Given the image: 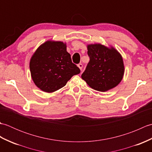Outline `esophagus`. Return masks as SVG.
Here are the masks:
<instances>
[{"label": "esophagus", "instance_id": "obj_1", "mask_svg": "<svg viewBox=\"0 0 152 152\" xmlns=\"http://www.w3.org/2000/svg\"><path fill=\"white\" fill-rule=\"evenodd\" d=\"M78 66L79 67V69L82 70V68H83V64H82V63H80V64H78Z\"/></svg>", "mask_w": 152, "mask_h": 152}]
</instances>
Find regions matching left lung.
<instances>
[{"instance_id":"obj_1","label":"left lung","mask_w":152,"mask_h":152,"mask_svg":"<svg viewBox=\"0 0 152 152\" xmlns=\"http://www.w3.org/2000/svg\"><path fill=\"white\" fill-rule=\"evenodd\" d=\"M88 50L90 60L82 78L92 89L101 92L117 86L124 74L121 55L114 48L100 44L88 45Z\"/></svg>"}]
</instances>
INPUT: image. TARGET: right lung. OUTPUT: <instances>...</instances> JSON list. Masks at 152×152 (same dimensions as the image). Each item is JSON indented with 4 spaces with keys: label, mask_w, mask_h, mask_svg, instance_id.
<instances>
[{
    "label": "right lung",
    "mask_w": 152,
    "mask_h": 152,
    "mask_svg": "<svg viewBox=\"0 0 152 152\" xmlns=\"http://www.w3.org/2000/svg\"><path fill=\"white\" fill-rule=\"evenodd\" d=\"M34 83L43 91L52 93L62 88L80 70L72 62L62 42L47 41L38 48L30 61Z\"/></svg>",
    "instance_id": "obj_1"
}]
</instances>
